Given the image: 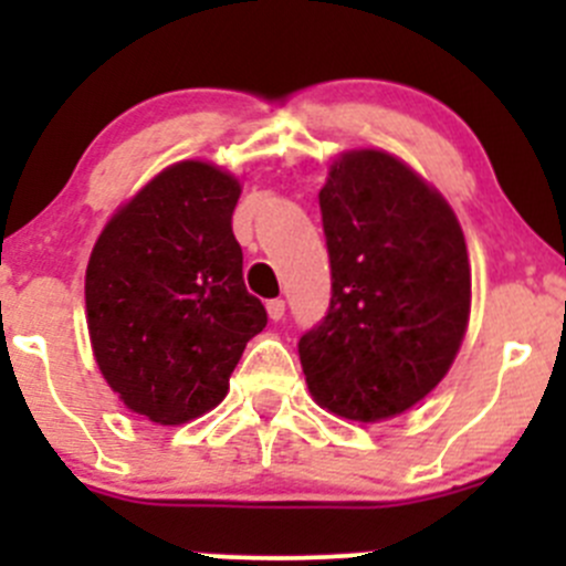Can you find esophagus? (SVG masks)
Listing matches in <instances>:
<instances>
[{
	"instance_id": "1",
	"label": "esophagus",
	"mask_w": 566,
	"mask_h": 566,
	"mask_svg": "<svg viewBox=\"0 0 566 566\" xmlns=\"http://www.w3.org/2000/svg\"><path fill=\"white\" fill-rule=\"evenodd\" d=\"M265 310H268V317H271V319H282L284 317V301L282 298H271L265 304Z\"/></svg>"
}]
</instances>
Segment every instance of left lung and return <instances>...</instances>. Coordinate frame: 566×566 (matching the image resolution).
Returning a JSON list of instances; mask_svg holds the SVG:
<instances>
[{
    "mask_svg": "<svg viewBox=\"0 0 566 566\" xmlns=\"http://www.w3.org/2000/svg\"><path fill=\"white\" fill-rule=\"evenodd\" d=\"M328 315L298 342L312 397L361 424L436 389L471 315V262L447 199L384 150L342 153L319 188Z\"/></svg>",
    "mask_w": 566,
    "mask_h": 566,
    "instance_id": "8db88e82",
    "label": "left lung"
}]
</instances>
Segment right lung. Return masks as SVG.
Here are the masks:
<instances>
[{
    "label": "right lung",
    "mask_w": 566,
    "mask_h": 566,
    "mask_svg": "<svg viewBox=\"0 0 566 566\" xmlns=\"http://www.w3.org/2000/svg\"><path fill=\"white\" fill-rule=\"evenodd\" d=\"M238 197L241 182L213 164H172L108 219L90 254L95 361L125 408L156 424L216 408L268 323L243 284Z\"/></svg>",
    "instance_id": "1"
}]
</instances>
